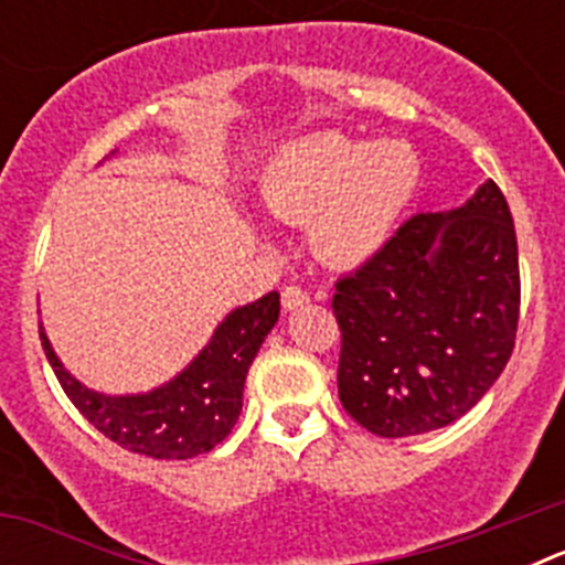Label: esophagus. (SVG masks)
<instances>
[{"instance_id":"34e87169","label":"esophagus","mask_w":565,"mask_h":565,"mask_svg":"<svg viewBox=\"0 0 565 565\" xmlns=\"http://www.w3.org/2000/svg\"><path fill=\"white\" fill-rule=\"evenodd\" d=\"M279 297H282V308H286V311H294V308H302L308 302V291L302 286H286L282 288V294H279Z\"/></svg>"}]
</instances>
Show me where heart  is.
I'll return each mask as SVG.
<instances>
[{
  "mask_svg": "<svg viewBox=\"0 0 565 565\" xmlns=\"http://www.w3.org/2000/svg\"><path fill=\"white\" fill-rule=\"evenodd\" d=\"M422 181L411 143H367L317 132L288 143L263 172L259 198L279 221L308 223L319 257L333 266L371 259L407 212Z\"/></svg>",
  "mask_w": 565,
  "mask_h": 565,
  "instance_id": "obj_1",
  "label": "heart"
}]
</instances>
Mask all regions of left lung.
<instances>
[{"instance_id": "1", "label": "left lung", "mask_w": 565, "mask_h": 565, "mask_svg": "<svg viewBox=\"0 0 565 565\" xmlns=\"http://www.w3.org/2000/svg\"><path fill=\"white\" fill-rule=\"evenodd\" d=\"M339 402L382 438L447 427L507 367L521 317L515 223L495 181L450 214H416L337 279Z\"/></svg>"}]
</instances>
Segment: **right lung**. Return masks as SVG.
Listing matches in <instances>:
<instances>
[{
	"label": "right lung",
	"instance_id": "right-lung-1",
	"mask_svg": "<svg viewBox=\"0 0 565 565\" xmlns=\"http://www.w3.org/2000/svg\"><path fill=\"white\" fill-rule=\"evenodd\" d=\"M277 317V291L232 311L201 356L174 382L147 396H102L87 391L64 371L47 337L42 331L39 337L62 391L104 438L138 456L183 461L214 450L232 433L243 411L246 373Z\"/></svg>",
	"mask_w": 565,
	"mask_h": 565
}]
</instances>
